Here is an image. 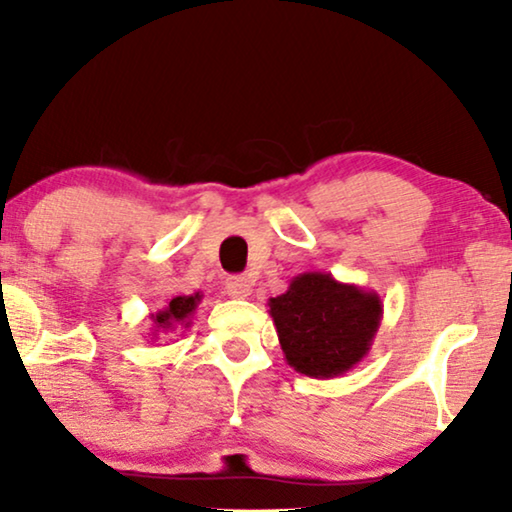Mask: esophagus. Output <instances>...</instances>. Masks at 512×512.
<instances>
[{
	"label": "esophagus",
	"mask_w": 512,
	"mask_h": 512,
	"mask_svg": "<svg viewBox=\"0 0 512 512\" xmlns=\"http://www.w3.org/2000/svg\"><path fill=\"white\" fill-rule=\"evenodd\" d=\"M226 291L233 298H249L251 296V282L247 277H228Z\"/></svg>",
	"instance_id": "esophagus-1"
}]
</instances>
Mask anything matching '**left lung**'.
Masks as SVG:
<instances>
[{
	"label": "left lung",
	"mask_w": 512,
	"mask_h": 512,
	"mask_svg": "<svg viewBox=\"0 0 512 512\" xmlns=\"http://www.w3.org/2000/svg\"><path fill=\"white\" fill-rule=\"evenodd\" d=\"M284 359L300 375L328 380L366 359L382 324V298L331 272H303L270 298Z\"/></svg>",
	"instance_id": "1"
}]
</instances>
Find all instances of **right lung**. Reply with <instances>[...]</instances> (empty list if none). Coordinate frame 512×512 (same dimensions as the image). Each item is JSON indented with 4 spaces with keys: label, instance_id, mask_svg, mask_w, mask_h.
Listing matches in <instances>:
<instances>
[{
    "label": "right lung",
    "instance_id": "1",
    "mask_svg": "<svg viewBox=\"0 0 512 512\" xmlns=\"http://www.w3.org/2000/svg\"><path fill=\"white\" fill-rule=\"evenodd\" d=\"M202 293H193V296H174L170 303H167L163 310L151 314V331L146 335H151V342L156 340H170L172 335H177L193 324V314L198 310V305L202 303Z\"/></svg>",
    "mask_w": 512,
    "mask_h": 512
}]
</instances>
